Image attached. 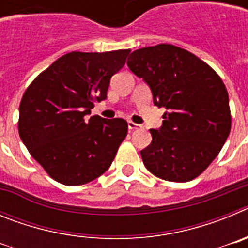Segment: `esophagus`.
I'll return each mask as SVG.
<instances>
[{"label":"esophagus","mask_w":248,"mask_h":248,"mask_svg":"<svg viewBox=\"0 0 248 248\" xmlns=\"http://www.w3.org/2000/svg\"><path fill=\"white\" fill-rule=\"evenodd\" d=\"M128 128L130 131L139 130V129H141V125H139V124H135V123H133V122H128Z\"/></svg>","instance_id":"esophagus-1"}]
</instances>
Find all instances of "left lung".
<instances>
[{
    "instance_id": "1",
    "label": "left lung",
    "mask_w": 248,
    "mask_h": 248,
    "mask_svg": "<svg viewBox=\"0 0 248 248\" xmlns=\"http://www.w3.org/2000/svg\"><path fill=\"white\" fill-rule=\"evenodd\" d=\"M129 69L150 87L154 104L166 108L163 125L150 129L140 151L151 174L174 183L198 177L214 161L231 130L229 93L207 63L172 45L134 50Z\"/></svg>"
}]
</instances>
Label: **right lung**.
<instances>
[{
    "instance_id": "obj_1",
    "label": "right lung",
    "mask_w": 248,
    "mask_h": 248,
    "mask_svg": "<svg viewBox=\"0 0 248 248\" xmlns=\"http://www.w3.org/2000/svg\"><path fill=\"white\" fill-rule=\"evenodd\" d=\"M130 49L71 52L43 71L19 104L18 133L39 165L58 183L78 186L104 174L128 133L122 118H88L107 98L111 76Z\"/></svg>"
}]
</instances>
